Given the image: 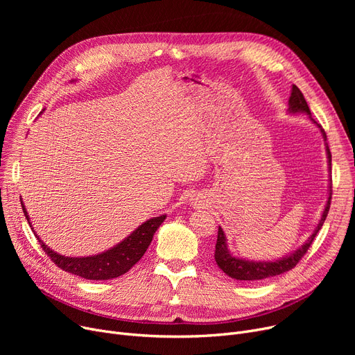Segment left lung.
I'll return each mask as SVG.
<instances>
[{"label": "left lung", "instance_id": "1", "mask_svg": "<svg viewBox=\"0 0 355 355\" xmlns=\"http://www.w3.org/2000/svg\"><path fill=\"white\" fill-rule=\"evenodd\" d=\"M289 112L291 114H296V112H305V114L309 115L311 118V110L309 106L302 95V92L297 89L295 85L292 86V93H291V98H289ZM311 121H313L311 118ZM313 123H316L313 121ZM318 128L321 129V126L318 125ZM322 137L324 139H327V135L324 132V129H321ZM327 154H328V165L331 168V153L327 146ZM331 196H332V182L329 184V197L327 201V206L324 209L322 217L318 223V226L313 230L312 236L308 239L306 243L304 246H301L296 252L291 253L286 257H282L279 260H275V262H253V260H245V259H240V257H234L229 249H227V243H226V234L223 232L221 227H218V233H217V243H216V252H214V259H216V263L218 265V268L225 272L227 276L237 279V281H262V279L266 277H272L276 275H281L285 273L291 269H293L297 262L304 257V254L308 252L309 246L312 245V241L324 225V221L328 216L329 211V206H331Z\"/></svg>", "mask_w": 355, "mask_h": 355}]
</instances>
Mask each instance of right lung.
<instances>
[{"label":"right lung","mask_w":355,"mask_h":355,"mask_svg":"<svg viewBox=\"0 0 355 355\" xmlns=\"http://www.w3.org/2000/svg\"><path fill=\"white\" fill-rule=\"evenodd\" d=\"M21 207L28 225L31 226L30 217L26 211L23 201H21ZM165 217L166 216L162 214L159 217L146 220L134 233H130L115 248H112L103 253H99L95 256H87V257L62 256L59 253H55L54 250H51L49 246H46L39 239V236L35 233L34 234L37 236V239H39L40 246L43 248L46 254L64 272H69L71 275H76L85 279H90V281H106V279H114L126 273L137 262H139L141 257L146 252L148 246L151 245L154 233L162 225Z\"/></svg>","instance_id":"right-lung-1"}]
</instances>
